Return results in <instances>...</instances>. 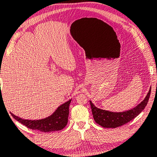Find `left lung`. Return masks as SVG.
Instances as JSON below:
<instances>
[{"label": "left lung", "mask_w": 157, "mask_h": 157, "mask_svg": "<svg viewBox=\"0 0 157 157\" xmlns=\"http://www.w3.org/2000/svg\"><path fill=\"white\" fill-rule=\"evenodd\" d=\"M150 94H151V87L144 100L141 101L133 109L122 112H113L99 109L93 105L91 101H90L94 120L99 125L105 128H116L125 124L126 123L135 118L144 109L149 101Z\"/></svg>", "instance_id": "8db88e82"}]
</instances>
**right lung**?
<instances>
[{
  "label": "right lung",
  "mask_w": 157,
  "mask_h": 157,
  "mask_svg": "<svg viewBox=\"0 0 157 157\" xmlns=\"http://www.w3.org/2000/svg\"><path fill=\"white\" fill-rule=\"evenodd\" d=\"M1 73V72H0ZM71 100L66 101L48 117L37 120H23L11 113L13 117L31 129L39 130L43 132H50L62 130L67 125L69 115V106Z\"/></svg>",
  "instance_id": "right-lung-1"
}]
</instances>
